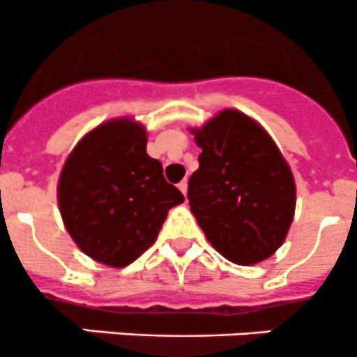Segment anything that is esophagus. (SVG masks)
Returning a JSON list of instances; mask_svg holds the SVG:
<instances>
[{"instance_id": "1", "label": "esophagus", "mask_w": 357, "mask_h": 357, "mask_svg": "<svg viewBox=\"0 0 357 357\" xmlns=\"http://www.w3.org/2000/svg\"><path fill=\"white\" fill-rule=\"evenodd\" d=\"M178 189H180V192L183 194V196H187V178H183L182 182L178 183Z\"/></svg>"}]
</instances>
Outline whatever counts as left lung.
I'll use <instances>...</instances> for the list:
<instances>
[{
    "label": "left lung",
    "mask_w": 357,
    "mask_h": 357,
    "mask_svg": "<svg viewBox=\"0 0 357 357\" xmlns=\"http://www.w3.org/2000/svg\"><path fill=\"white\" fill-rule=\"evenodd\" d=\"M192 133L201 154L187 197L206 239L239 266L269 259L283 245L297 203L283 154L262 126L234 109Z\"/></svg>",
    "instance_id": "8db88e82"
}]
</instances>
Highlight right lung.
Instances as JSON below:
<instances>
[{
	"mask_svg": "<svg viewBox=\"0 0 357 357\" xmlns=\"http://www.w3.org/2000/svg\"><path fill=\"white\" fill-rule=\"evenodd\" d=\"M144 126L114 119L81 139L59 178V208L81 252L111 267L139 259L183 194L146 153Z\"/></svg>",
	"mask_w": 357,
	"mask_h": 357,
	"instance_id": "obj_1",
	"label": "right lung"
}]
</instances>
